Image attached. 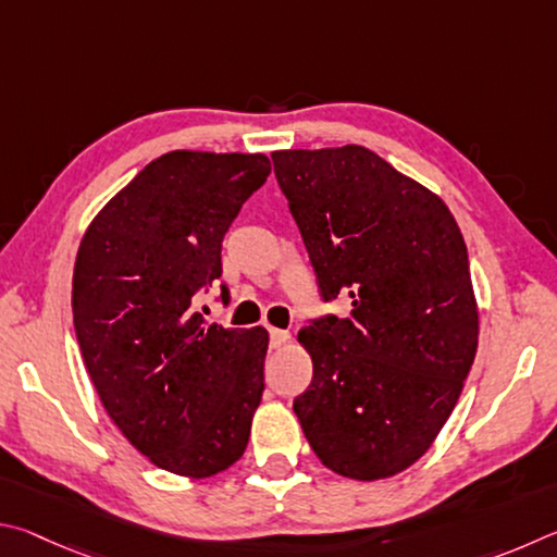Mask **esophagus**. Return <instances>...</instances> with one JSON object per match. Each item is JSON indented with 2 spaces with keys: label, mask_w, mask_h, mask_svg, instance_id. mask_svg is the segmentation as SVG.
<instances>
[{
  "label": "esophagus",
  "mask_w": 557,
  "mask_h": 557,
  "mask_svg": "<svg viewBox=\"0 0 557 557\" xmlns=\"http://www.w3.org/2000/svg\"><path fill=\"white\" fill-rule=\"evenodd\" d=\"M269 333H271V347H273V349H281V347H286V345L290 343V333H288V330L271 327Z\"/></svg>",
  "instance_id": "esophagus-1"
}]
</instances>
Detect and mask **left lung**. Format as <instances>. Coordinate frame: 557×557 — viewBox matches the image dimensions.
Here are the masks:
<instances>
[{
  "instance_id": "8db88e82",
  "label": "left lung",
  "mask_w": 557,
  "mask_h": 557,
  "mask_svg": "<svg viewBox=\"0 0 557 557\" xmlns=\"http://www.w3.org/2000/svg\"><path fill=\"white\" fill-rule=\"evenodd\" d=\"M325 300L349 318L298 333L313 382L294 401L327 470L376 482L421 460L476 355L480 310L453 212L364 146L273 151Z\"/></svg>"
}]
</instances>
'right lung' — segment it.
I'll return each instance as SVG.
<instances>
[{
  "mask_svg": "<svg viewBox=\"0 0 557 557\" xmlns=\"http://www.w3.org/2000/svg\"><path fill=\"white\" fill-rule=\"evenodd\" d=\"M269 173L263 153H163L95 214L75 257L95 392L136 450L185 480L230 470L261 404L269 333L208 323L195 294L220 278L224 232Z\"/></svg>",
  "mask_w": 557,
  "mask_h": 557,
  "instance_id": "add662e5",
  "label": "right lung"
}]
</instances>
